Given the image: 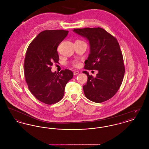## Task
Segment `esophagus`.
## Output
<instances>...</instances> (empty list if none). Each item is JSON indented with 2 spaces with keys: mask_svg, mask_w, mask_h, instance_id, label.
Returning <instances> with one entry per match:
<instances>
[{
  "mask_svg": "<svg viewBox=\"0 0 149 149\" xmlns=\"http://www.w3.org/2000/svg\"><path fill=\"white\" fill-rule=\"evenodd\" d=\"M79 71H75L74 72V75H78L79 74Z\"/></svg>",
  "mask_w": 149,
  "mask_h": 149,
  "instance_id": "esophagus-1",
  "label": "esophagus"
}]
</instances>
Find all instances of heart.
Wrapping results in <instances>:
<instances>
[{
    "label": "heart",
    "mask_w": 149,
    "mask_h": 149,
    "mask_svg": "<svg viewBox=\"0 0 149 149\" xmlns=\"http://www.w3.org/2000/svg\"><path fill=\"white\" fill-rule=\"evenodd\" d=\"M72 65L74 66H78V65H79V64H78V63H77L76 61H74V62L72 63Z\"/></svg>",
    "instance_id": "obj_1"
}]
</instances>
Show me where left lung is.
I'll return each mask as SVG.
<instances>
[{
    "instance_id": "1",
    "label": "left lung",
    "mask_w": 149,
    "mask_h": 149,
    "mask_svg": "<svg viewBox=\"0 0 149 149\" xmlns=\"http://www.w3.org/2000/svg\"><path fill=\"white\" fill-rule=\"evenodd\" d=\"M73 32L85 38L89 43L90 54L85 61V69L96 70L95 78L88 71L83 86L85 97L95 103L111 98L119 89L125 74L123 56L117 39L104 29H74Z\"/></svg>"
}]
</instances>
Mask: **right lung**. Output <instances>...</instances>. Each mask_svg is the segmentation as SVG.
<instances>
[{"mask_svg":"<svg viewBox=\"0 0 149 149\" xmlns=\"http://www.w3.org/2000/svg\"><path fill=\"white\" fill-rule=\"evenodd\" d=\"M68 32L63 29L43 31L30 43L26 52L24 70L29 89L47 104L56 103L63 98L65 86L73 77L70 70L57 73L52 72L51 67L58 61L57 48Z\"/></svg>","mask_w":149,"mask_h":149,"instance_id":"1","label":"right lung"}]
</instances>
